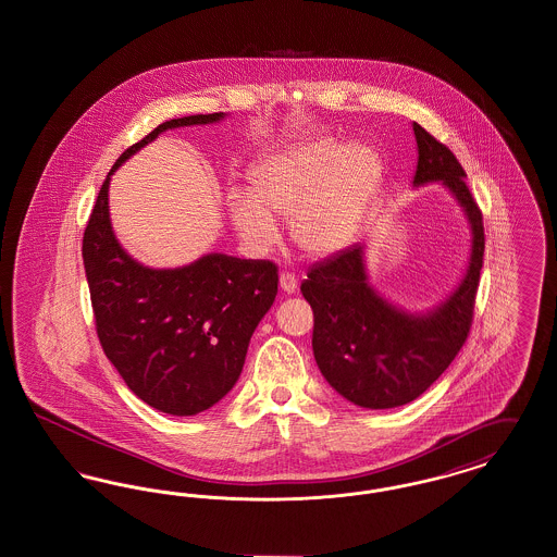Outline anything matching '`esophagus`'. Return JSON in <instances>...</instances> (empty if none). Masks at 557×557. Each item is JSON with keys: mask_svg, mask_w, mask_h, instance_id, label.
I'll use <instances>...</instances> for the list:
<instances>
[{"mask_svg": "<svg viewBox=\"0 0 557 557\" xmlns=\"http://www.w3.org/2000/svg\"><path fill=\"white\" fill-rule=\"evenodd\" d=\"M280 288L286 292V294L296 292V288H298V280L294 277V273H290V271H284V273L280 275Z\"/></svg>", "mask_w": 557, "mask_h": 557, "instance_id": "obj_1", "label": "esophagus"}]
</instances>
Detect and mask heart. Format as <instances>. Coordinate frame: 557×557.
Returning <instances> with one entry per match:
<instances>
[{
    "label": "heart",
    "instance_id": "obj_1",
    "mask_svg": "<svg viewBox=\"0 0 557 557\" xmlns=\"http://www.w3.org/2000/svg\"><path fill=\"white\" fill-rule=\"evenodd\" d=\"M377 175L380 160L368 146L313 139L261 160L250 171L248 194L227 196V211L255 250L280 238L275 219H292L294 244L313 259H325L352 239Z\"/></svg>",
    "mask_w": 557,
    "mask_h": 557
}]
</instances>
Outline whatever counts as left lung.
<instances>
[{"mask_svg": "<svg viewBox=\"0 0 557 557\" xmlns=\"http://www.w3.org/2000/svg\"><path fill=\"white\" fill-rule=\"evenodd\" d=\"M413 133L420 154L413 184L443 182L472 225V257L459 288L425 315L398 311L368 284L361 244L311 267L300 284L315 318L319 370L334 391L368 409H391L425 393L466 345L474 319L484 257L482 212L449 148L418 123Z\"/></svg>", "mask_w": 557, "mask_h": 557, "instance_id": "left-lung-1", "label": "left lung"}]
</instances>
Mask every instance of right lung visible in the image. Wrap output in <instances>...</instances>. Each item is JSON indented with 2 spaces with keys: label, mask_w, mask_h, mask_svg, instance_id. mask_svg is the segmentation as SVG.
Returning a JSON list of instances; mask_svg holds the SVG:
<instances>
[{
  "label": "right lung",
  "mask_w": 557,
  "mask_h": 557,
  "mask_svg": "<svg viewBox=\"0 0 557 557\" xmlns=\"http://www.w3.org/2000/svg\"><path fill=\"white\" fill-rule=\"evenodd\" d=\"M223 112L171 119L129 146L110 169L83 234V265L104 355L133 395L171 416H196L238 382L250 336L277 294V265L207 255L180 269H148L110 227V175L173 127Z\"/></svg>",
  "instance_id": "right-lung-1"
}]
</instances>
